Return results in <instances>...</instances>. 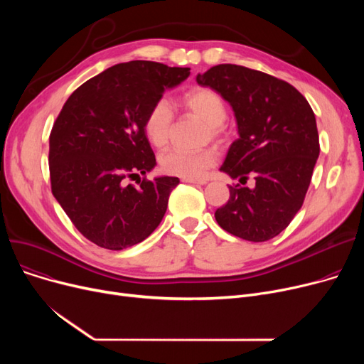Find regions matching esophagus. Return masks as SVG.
Returning a JSON list of instances; mask_svg holds the SVG:
<instances>
[{
  "mask_svg": "<svg viewBox=\"0 0 364 364\" xmlns=\"http://www.w3.org/2000/svg\"><path fill=\"white\" fill-rule=\"evenodd\" d=\"M184 183H190V184H206V180H193V178H183Z\"/></svg>",
  "mask_w": 364,
  "mask_h": 364,
  "instance_id": "34e87169",
  "label": "esophagus"
}]
</instances>
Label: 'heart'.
Instances as JSON below:
<instances>
[{"instance_id": "b5f03b06", "label": "heart", "mask_w": 364, "mask_h": 364, "mask_svg": "<svg viewBox=\"0 0 364 364\" xmlns=\"http://www.w3.org/2000/svg\"><path fill=\"white\" fill-rule=\"evenodd\" d=\"M181 106L206 124L205 140H221L225 137L227 127L224 121L228 117V106L223 95L209 87H195L181 95ZM174 114L165 100H158L147 110L143 131L147 141L158 149L168 144ZM217 161V153L211 147L195 151L168 150L159 156V168L162 172L180 178H202L205 172Z\"/></svg>"}]
</instances>
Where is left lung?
I'll use <instances>...</instances> for the list:
<instances>
[{
    "label": "left lung",
    "mask_w": 364,
    "mask_h": 364,
    "mask_svg": "<svg viewBox=\"0 0 364 364\" xmlns=\"http://www.w3.org/2000/svg\"><path fill=\"white\" fill-rule=\"evenodd\" d=\"M232 105L239 139L221 166L254 188L228 186L230 199L215 211L221 228L250 242L276 237L301 209L320 153L316 117L289 82L239 65H217L198 75Z\"/></svg>",
    "instance_id": "left-lung-1"
}]
</instances>
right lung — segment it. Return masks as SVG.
Segmentation results:
<instances>
[{"label":"right lung","instance_id":"1","mask_svg":"<svg viewBox=\"0 0 364 364\" xmlns=\"http://www.w3.org/2000/svg\"><path fill=\"white\" fill-rule=\"evenodd\" d=\"M190 68L134 60L114 65L76 88L50 132L51 192L78 232L121 251L149 237L180 180H147L156 165L143 121ZM140 175L137 186L126 181Z\"/></svg>","mask_w":364,"mask_h":364}]
</instances>
